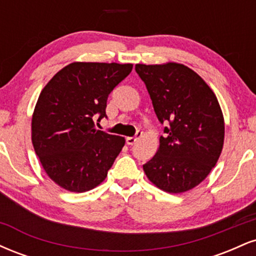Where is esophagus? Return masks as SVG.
Instances as JSON below:
<instances>
[{
	"mask_svg": "<svg viewBox=\"0 0 256 256\" xmlns=\"http://www.w3.org/2000/svg\"><path fill=\"white\" fill-rule=\"evenodd\" d=\"M140 137H142V131H137L136 136H134V137H128V138H126V143H128V146L134 144V143L137 142V140H140Z\"/></svg>",
	"mask_w": 256,
	"mask_h": 256,
	"instance_id": "1",
	"label": "esophagus"
}]
</instances>
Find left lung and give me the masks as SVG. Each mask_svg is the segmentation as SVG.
I'll return each mask as SVG.
<instances>
[{
	"mask_svg": "<svg viewBox=\"0 0 256 256\" xmlns=\"http://www.w3.org/2000/svg\"><path fill=\"white\" fill-rule=\"evenodd\" d=\"M161 124L168 122L156 154L143 165L158 189L180 194L210 174L222 154L225 124L216 94L192 68L177 62L136 64Z\"/></svg>",
	"mask_w": 256,
	"mask_h": 256,
	"instance_id": "obj_1",
	"label": "left lung"
}]
</instances>
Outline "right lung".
<instances>
[{"label":"right lung","instance_id":"obj_1","mask_svg":"<svg viewBox=\"0 0 256 256\" xmlns=\"http://www.w3.org/2000/svg\"><path fill=\"white\" fill-rule=\"evenodd\" d=\"M132 64L72 62L40 91L31 122L34 152L58 186L84 192L100 185L125 138L98 130L108 95L130 74Z\"/></svg>","mask_w":256,"mask_h":256}]
</instances>
